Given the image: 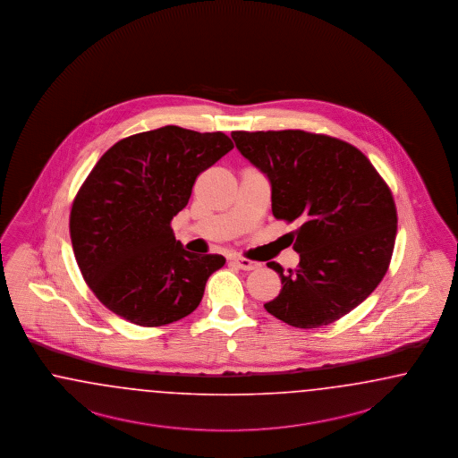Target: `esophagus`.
Wrapping results in <instances>:
<instances>
[{"mask_svg":"<svg viewBox=\"0 0 458 458\" xmlns=\"http://www.w3.org/2000/svg\"><path fill=\"white\" fill-rule=\"evenodd\" d=\"M233 262L238 265V268H242V270H257L260 264L259 262H253V260H249V259H233Z\"/></svg>","mask_w":458,"mask_h":458,"instance_id":"obj_1","label":"esophagus"}]
</instances>
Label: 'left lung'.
I'll return each instance as SVG.
<instances>
[{"label": "left lung", "mask_w": 458, "mask_h": 458, "mask_svg": "<svg viewBox=\"0 0 458 458\" xmlns=\"http://www.w3.org/2000/svg\"><path fill=\"white\" fill-rule=\"evenodd\" d=\"M236 149L272 186V213L297 222L301 262L284 272L282 291L264 304L293 327L341 319L375 291L388 270L396 207L388 184L358 148L305 131H235Z\"/></svg>", "instance_id": "8db88e82"}]
</instances>
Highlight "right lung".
Listing matches in <instances>:
<instances>
[{"label": "right lung", "instance_id": "1", "mask_svg": "<svg viewBox=\"0 0 458 458\" xmlns=\"http://www.w3.org/2000/svg\"><path fill=\"white\" fill-rule=\"evenodd\" d=\"M233 149L223 132L165 125L115 142L83 181L70 238L83 280L114 314L142 327L190 316L222 255H196L171 220L199 173Z\"/></svg>", "mask_w": 458, "mask_h": 458}]
</instances>
